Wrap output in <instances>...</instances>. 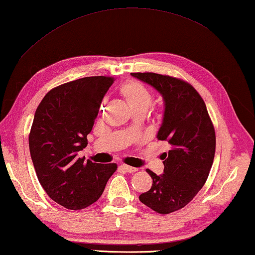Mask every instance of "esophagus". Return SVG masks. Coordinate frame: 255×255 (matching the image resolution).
<instances>
[{"instance_id":"obj_1","label":"esophagus","mask_w":255,"mask_h":255,"mask_svg":"<svg viewBox=\"0 0 255 255\" xmlns=\"http://www.w3.org/2000/svg\"><path fill=\"white\" fill-rule=\"evenodd\" d=\"M120 167H122V169H123V170H125L126 172H128V173H133V172H136V171H137L136 167H132V166L126 165V164H122V165H120Z\"/></svg>"}]
</instances>
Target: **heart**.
<instances>
[{"label":"heart","instance_id":"obj_1","mask_svg":"<svg viewBox=\"0 0 255 255\" xmlns=\"http://www.w3.org/2000/svg\"><path fill=\"white\" fill-rule=\"evenodd\" d=\"M119 91L132 111L146 112L152 106L154 99L153 92L139 81H127L126 83L120 86Z\"/></svg>","mask_w":255,"mask_h":255}]
</instances>
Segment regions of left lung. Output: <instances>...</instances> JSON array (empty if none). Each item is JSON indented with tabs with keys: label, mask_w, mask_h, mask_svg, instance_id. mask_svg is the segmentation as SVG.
I'll return each mask as SVG.
<instances>
[{
	"label": "left lung",
	"mask_w": 255,
	"mask_h": 255,
	"mask_svg": "<svg viewBox=\"0 0 255 255\" xmlns=\"http://www.w3.org/2000/svg\"><path fill=\"white\" fill-rule=\"evenodd\" d=\"M153 86L164 101L157 139L167 141L170 150L162 154L163 174L146 170L153 179L139 200L158 214L183 208L204 187L214 162L216 136L204 100L187 82L156 73H131Z\"/></svg>",
	"instance_id": "8db88e82"
}]
</instances>
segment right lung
Returning <instances> with one entry per match:
<instances>
[{"label":"right lung","mask_w":255,"mask_h":255,"mask_svg":"<svg viewBox=\"0 0 255 255\" xmlns=\"http://www.w3.org/2000/svg\"><path fill=\"white\" fill-rule=\"evenodd\" d=\"M114 77L90 76L62 84L38 106L29 135L30 155L47 195L67 209L79 210L101 197L117 164L80 158L103 97Z\"/></svg>","instance_id":"obj_1"}]
</instances>
